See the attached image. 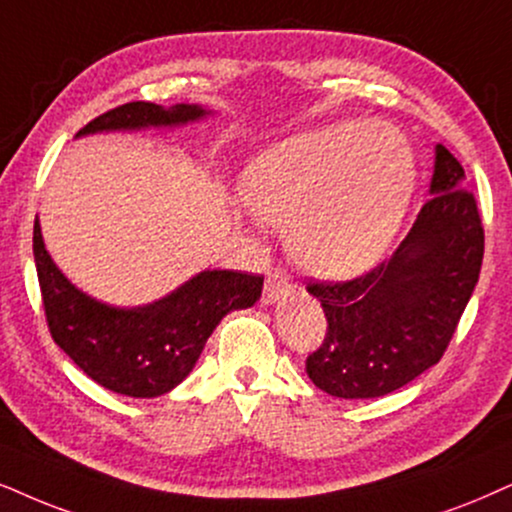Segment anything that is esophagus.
Here are the masks:
<instances>
[{"label":"esophagus","mask_w":512,"mask_h":512,"mask_svg":"<svg viewBox=\"0 0 512 512\" xmlns=\"http://www.w3.org/2000/svg\"><path fill=\"white\" fill-rule=\"evenodd\" d=\"M288 293H293V283H290V276L286 274V271H281V269L269 271L267 283H264L262 302L276 304L278 300H283Z\"/></svg>","instance_id":"esophagus-1"}]
</instances>
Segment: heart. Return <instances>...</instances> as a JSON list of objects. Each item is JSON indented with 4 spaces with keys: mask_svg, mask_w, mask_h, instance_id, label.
I'll return each instance as SVG.
<instances>
[{
    "mask_svg": "<svg viewBox=\"0 0 512 512\" xmlns=\"http://www.w3.org/2000/svg\"><path fill=\"white\" fill-rule=\"evenodd\" d=\"M416 189L409 139L387 122H338L250 160L238 181L260 222L286 229L309 274L345 281L380 262Z\"/></svg>",
    "mask_w": 512,
    "mask_h": 512,
    "instance_id": "b5f03b06",
    "label": "heart"
}]
</instances>
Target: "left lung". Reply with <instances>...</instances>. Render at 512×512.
I'll list each match as a JSON object with an SVG mask.
<instances>
[{
  "label": "left lung",
  "mask_w": 512,
  "mask_h": 512,
  "mask_svg": "<svg viewBox=\"0 0 512 512\" xmlns=\"http://www.w3.org/2000/svg\"><path fill=\"white\" fill-rule=\"evenodd\" d=\"M430 198L390 260L345 283H309L328 331L307 375L340 399L390 394L442 359L477 286L484 229L465 172L435 146Z\"/></svg>",
  "instance_id": "8db88e82"
}]
</instances>
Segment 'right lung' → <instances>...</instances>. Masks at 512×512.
<instances>
[{"label": "right lung", "mask_w": 512, "mask_h": 512, "mask_svg": "<svg viewBox=\"0 0 512 512\" xmlns=\"http://www.w3.org/2000/svg\"><path fill=\"white\" fill-rule=\"evenodd\" d=\"M212 115L198 103L163 108L132 101L99 115L77 137L101 132H139L181 127ZM37 278L51 338L94 383L134 399L170 392L196 366L219 321L260 300L264 276L205 269L141 307H113L82 293L63 276L44 248L40 219L32 231Z\"/></svg>", "instance_id": "1"}]
</instances>
